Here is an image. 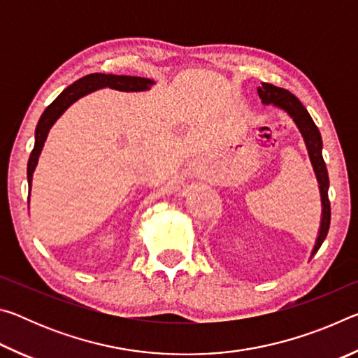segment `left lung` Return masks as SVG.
<instances>
[{
	"mask_svg": "<svg viewBox=\"0 0 358 358\" xmlns=\"http://www.w3.org/2000/svg\"><path fill=\"white\" fill-rule=\"evenodd\" d=\"M259 98L262 99L264 106H273L280 110L286 112L292 121L299 128L300 134L305 141L308 156H310L311 166L314 175H316L317 185H319V194H320V207H322V213H320V224L317 230V237L314 241L313 251L310 259H313L314 254L319 251V248L322 246L324 240L329 234L330 227V202H329V172H327V166L322 157V137L317 126L314 124L313 118L305 108V106L295 98L292 93H289L287 90L275 87L271 83H265L257 88Z\"/></svg>",
	"mask_w": 358,
	"mask_h": 358,
	"instance_id": "obj_1",
	"label": "left lung"
}]
</instances>
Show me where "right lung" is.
<instances>
[{
    "label": "right lung",
    "mask_w": 358,
    "mask_h": 358,
    "mask_svg": "<svg viewBox=\"0 0 358 358\" xmlns=\"http://www.w3.org/2000/svg\"><path fill=\"white\" fill-rule=\"evenodd\" d=\"M156 82L151 80V78L145 77H132V76H115V74H90L82 78H78L77 82L69 85L68 88L63 90V93L58 96V98L48 106L44 113L41 115L38 121V126H36L34 131V148L29 155L28 159V169H27V178H28V203H29V196H31V186H33V173L38 167L39 156L42 153V148H44V143L47 141L48 132H50L52 126L57 123V120L62 117V115L68 110V108L74 104L83 96L90 93L98 92L102 88H112L117 90V92H124V93H141V92H148L151 90ZM29 207V205H28Z\"/></svg>",
    "instance_id": "right-lung-1"
}]
</instances>
